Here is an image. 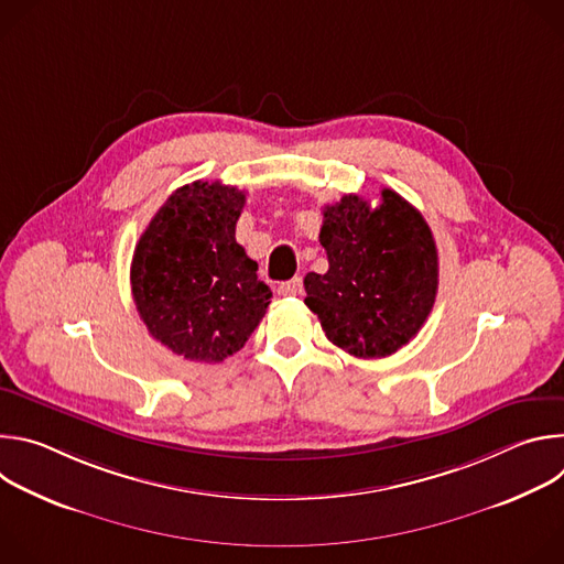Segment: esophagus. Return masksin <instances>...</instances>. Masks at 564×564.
Segmentation results:
<instances>
[{"label": "esophagus", "mask_w": 564, "mask_h": 564, "mask_svg": "<svg viewBox=\"0 0 564 564\" xmlns=\"http://www.w3.org/2000/svg\"><path fill=\"white\" fill-rule=\"evenodd\" d=\"M276 292H279L281 296H299V294L303 292V281H301L299 276H294V279L281 283V285L276 288Z\"/></svg>", "instance_id": "34e87169"}]
</instances>
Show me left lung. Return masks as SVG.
<instances>
[{
    "instance_id": "left-lung-1",
    "label": "left lung",
    "mask_w": 564,
    "mask_h": 564,
    "mask_svg": "<svg viewBox=\"0 0 564 564\" xmlns=\"http://www.w3.org/2000/svg\"><path fill=\"white\" fill-rule=\"evenodd\" d=\"M318 240L330 268L303 285L326 337L359 359L406 346L437 294V248L424 216L392 189H381L375 209L348 194L324 207Z\"/></svg>"
}]
</instances>
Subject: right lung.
I'll list each match as a JSON object with an SVG mask.
<instances>
[{"label": "right lung", "instance_id": "obj_1", "mask_svg": "<svg viewBox=\"0 0 564 564\" xmlns=\"http://www.w3.org/2000/svg\"><path fill=\"white\" fill-rule=\"evenodd\" d=\"M246 194L196 181L176 189L142 231L131 261V292L153 339L200 364L246 346L272 292L257 261L236 243Z\"/></svg>", "mask_w": 564, "mask_h": 564}]
</instances>
